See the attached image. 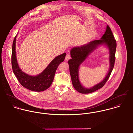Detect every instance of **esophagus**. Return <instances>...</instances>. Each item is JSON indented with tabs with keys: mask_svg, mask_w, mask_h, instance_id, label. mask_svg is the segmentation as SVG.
Wrapping results in <instances>:
<instances>
[{
	"mask_svg": "<svg viewBox=\"0 0 133 133\" xmlns=\"http://www.w3.org/2000/svg\"><path fill=\"white\" fill-rule=\"evenodd\" d=\"M70 58H71V55H70V54H68L66 55V56H65V60H69Z\"/></svg>",
	"mask_w": 133,
	"mask_h": 133,
	"instance_id": "1",
	"label": "esophagus"
}]
</instances>
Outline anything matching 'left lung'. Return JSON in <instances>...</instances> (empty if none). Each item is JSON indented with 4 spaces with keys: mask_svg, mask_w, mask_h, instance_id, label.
Masks as SVG:
<instances>
[{
    "mask_svg": "<svg viewBox=\"0 0 133 133\" xmlns=\"http://www.w3.org/2000/svg\"><path fill=\"white\" fill-rule=\"evenodd\" d=\"M103 44H105L110 51V69L109 72L102 82L91 88L87 89L83 87L79 81L78 76L79 66L99 45ZM116 46V41L111 28L107 25L105 32L100 39L95 40L82 46L74 47L71 49V56L72 58L69 60L68 63L72 84L77 91L82 94H89L95 92L104 86L114 68Z\"/></svg>",
    "mask_w": 133,
    "mask_h": 133,
    "instance_id": "obj_1",
    "label": "left lung"
}]
</instances>
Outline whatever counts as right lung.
I'll return each instance as SVG.
<instances>
[{"instance_id": "right-lung-1", "label": "right lung", "mask_w": 133, "mask_h": 133, "mask_svg": "<svg viewBox=\"0 0 133 133\" xmlns=\"http://www.w3.org/2000/svg\"><path fill=\"white\" fill-rule=\"evenodd\" d=\"M13 40L12 51V66L14 74L20 83L25 88L35 92H41L48 89L52 83L58 65L65 59L66 53H64L55 57L40 74L36 76L29 75L23 72L19 68L16 56V40Z\"/></svg>"}]
</instances>
